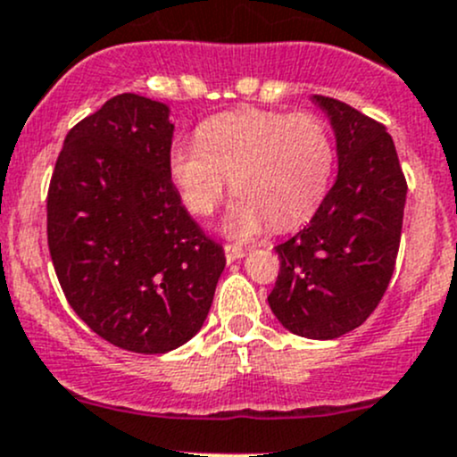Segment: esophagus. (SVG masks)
<instances>
[{
    "label": "esophagus",
    "mask_w": 457,
    "mask_h": 457,
    "mask_svg": "<svg viewBox=\"0 0 457 457\" xmlns=\"http://www.w3.org/2000/svg\"><path fill=\"white\" fill-rule=\"evenodd\" d=\"M243 256H245V250H243V247L225 245V261H228V262L238 261V258H243Z\"/></svg>",
    "instance_id": "esophagus-1"
}]
</instances>
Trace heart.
<instances>
[{
  "label": "heart",
  "mask_w": 457,
  "mask_h": 457,
  "mask_svg": "<svg viewBox=\"0 0 457 457\" xmlns=\"http://www.w3.org/2000/svg\"><path fill=\"white\" fill-rule=\"evenodd\" d=\"M334 159L329 126L318 114L250 108L212 117L199 141L174 143L168 168L186 207L199 216L219 207L232 179L238 199L225 229L247 238L267 223L289 229L310 219L329 187Z\"/></svg>",
  "instance_id": "obj_1"
}]
</instances>
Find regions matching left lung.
Returning a JSON list of instances; mask_svg holds the SVG:
<instances>
[{
	"label": "left lung",
	"instance_id": "left-lung-1",
	"mask_svg": "<svg viewBox=\"0 0 457 457\" xmlns=\"http://www.w3.org/2000/svg\"><path fill=\"white\" fill-rule=\"evenodd\" d=\"M338 179L310 223L276 245L280 271L267 296L274 316L305 338L361 327L389 287L403 234L407 179L386 128L331 96Z\"/></svg>",
	"mask_w": 457,
	"mask_h": 457
}]
</instances>
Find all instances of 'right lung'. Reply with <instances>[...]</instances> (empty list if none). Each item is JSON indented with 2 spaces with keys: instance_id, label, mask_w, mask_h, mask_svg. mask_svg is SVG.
Wrapping results in <instances>:
<instances>
[{
  "instance_id": "1",
  "label": "right lung",
  "mask_w": 457,
  "mask_h": 457,
  "mask_svg": "<svg viewBox=\"0 0 457 457\" xmlns=\"http://www.w3.org/2000/svg\"><path fill=\"white\" fill-rule=\"evenodd\" d=\"M168 105L123 92L66 135L48 250L75 314L114 347L165 353L203 327L225 267L170 179Z\"/></svg>"
}]
</instances>
